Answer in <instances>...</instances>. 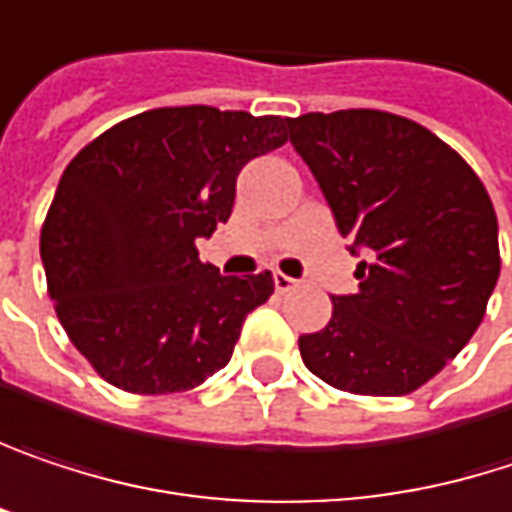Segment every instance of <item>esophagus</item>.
<instances>
[{"label": "esophagus", "instance_id": "34e87169", "mask_svg": "<svg viewBox=\"0 0 512 512\" xmlns=\"http://www.w3.org/2000/svg\"><path fill=\"white\" fill-rule=\"evenodd\" d=\"M274 288H277L280 294H286V291H294V288H297V280H291L286 274H274Z\"/></svg>", "mask_w": 512, "mask_h": 512}]
</instances>
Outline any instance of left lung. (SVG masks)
Segmentation results:
<instances>
[{
    "instance_id": "1",
    "label": "left lung",
    "mask_w": 512,
    "mask_h": 512,
    "mask_svg": "<svg viewBox=\"0 0 512 512\" xmlns=\"http://www.w3.org/2000/svg\"><path fill=\"white\" fill-rule=\"evenodd\" d=\"M288 141L362 253L359 291L300 336L303 365L342 392L410 395L483 321L501 271L492 200L445 141L389 111L300 114Z\"/></svg>"
}]
</instances>
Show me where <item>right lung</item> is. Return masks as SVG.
Segmentation results:
<instances>
[{
	"label": "right lung",
	"mask_w": 512,
	"mask_h": 512,
	"mask_svg": "<svg viewBox=\"0 0 512 512\" xmlns=\"http://www.w3.org/2000/svg\"><path fill=\"white\" fill-rule=\"evenodd\" d=\"M283 117L212 105L153 108L67 164L40 259L70 342L102 380L185 392L221 371L274 277H224L197 238L226 224L241 167L288 141Z\"/></svg>",
	"instance_id": "right-lung-1"
}]
</instances>
